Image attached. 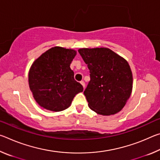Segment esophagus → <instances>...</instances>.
Segmentation results:
<instances>
[{
    "label": "esophagus",
    "instance_id": "1",
    "mask_svg": "<svg viewBox=\"0 0 160 160\" xmlns=\"http://www.w3.org/2000/svg\"><path fill=\"white\" fill-rule=\"evenodd\" d=\"M80 84L82 85L83 88H85V82H84V81L82 80V81H81V82H80Z\"/></svg>",
    "mask_w": 160,
    "mask_h": 160
}]
</instances>
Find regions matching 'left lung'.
Instances as JSON below:
<instances>
[{
  "label": "left lung",
  "mask_w": 160,
  "mask_h": 160,
  "mask_svg": "<svg viewBox=\"0 0 160 160\" xmlns=\"http://www.w3.org/2000/svg\"><path fill=\"white\" fill-rule=\"evenodd\" d=\"M90 81L84 91L90 109L98 114H115L132 92V75L128 62L108 48H80Z\"/></svg>",
  "instance_id": "1"
}]
</instances>
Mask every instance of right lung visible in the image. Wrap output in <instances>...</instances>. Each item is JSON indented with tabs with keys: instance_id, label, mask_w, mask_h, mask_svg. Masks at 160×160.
<instances>
[{
	"instance_id": "right-lung-1",
	"label": "right lung",
	"mask_w": 160,
	"mask_h": 160,
	"mask_svg": "<svg viewBox=\"0 0 160 160\" xmlns=\"http://www.w3.org/2000/svg\"><path fill=\"white\" fill-rule=\"evenodd\" d=\"M76 51L60 47L50 48L34 61L29 71V85L38 104L61 112L71 104L83 87L74 79L70 66Z\"/></svg>"
}]
</instances>
